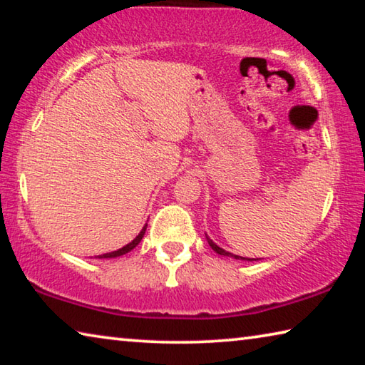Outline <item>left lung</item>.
I'll list each match as a JSON object with an SVG mask.
<instances>
[{
	"label": "left lung",
	"instance_id": "1",
	"mask_svg": "<svg viewBox=\"0 0 365 365\" xmlns=\"http://www.w3.org/2000/svg\"><path fill=\"white\" fill-rule=\"evenodd\" d=\"M207 238V243H209V246H211V248L217 252V255H220V256H228V257H233V259H243V261H255V259H246V257H242V256H237V255H232V252H228V251H225V250H222L220 246H217L215 245L211 238L209 237H206Z\"/></svg>",
	"mask_w": 365,
	"mask_h": 365
}]
</instances>
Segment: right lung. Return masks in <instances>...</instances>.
I'll return each mask as SVG.
<instances>
[{
	"label": "right lung",
	"instance_id": "add662e5",
	"mask_svg": "<svg viewBox=\"0 0 365 365\" xmlns=\"http://www.w3.org/2000/svg\"><path fill=\"white\" fill-rule=\"evenodd\" d=\"M146 227H148V225H145L143 228H141V232L137 235V238L132 240V242L123 246V248L117 250V251H113V252H106V255H101V256H98V257H100V259H106V257H117V256L127 255L128 251H132V250L135 248V246H137V245L141 242V238H143V235H145V232H146Z\"/></svg>",
	"mask_w": 365,
	"mask_h": 365
}]
</instances>
